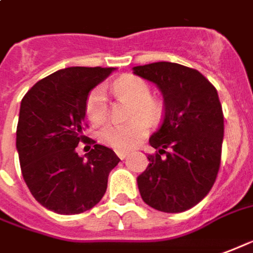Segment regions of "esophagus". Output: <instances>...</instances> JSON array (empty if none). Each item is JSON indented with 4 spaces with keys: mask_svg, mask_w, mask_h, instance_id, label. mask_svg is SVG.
Returning <instances> with one entry per match:
<instances>
[{
    "mask_svg": "<svg viewBox=\"0 0 253 253\" xmlns=\"http://www.w3.org/2000/svg\"><path fill=\"white\" fill-rule=\"evenodd\" d=\"M116 154H117V156H119L120 159H125L129 155L128 152H124V151H116Z\"/></svg>",
    "mask_w": 253,
    "mask_h": 253,
    "instance_id": "esophagus-1",
    "label": "esophagus"
}]
</instances>
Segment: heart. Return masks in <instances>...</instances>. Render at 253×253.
<instances>
[{
	"mask_svg": "<svg viewBox=\"0 0 253 253\" xmlns=\"http://www.w3.org/2000/svg\"><path fill=\"white\" fill-rule=\"evenodd\" d=\"M117 95L133 102L132 119L128 124L110 123L101 130L99 137L104 144L119 151H128L139 144L148 132V122L155 123L160 116V104L151 95V87L144 79L125 75L113 84ZM86 114L93 124L104 123L108 116V101L104 87H95L86 99ZM145 119H143L142 117Z\"/></svg>",
	"mask_w": 253,
	"mask_h": 253,
	"instance_id": "b5f03b06",
	"label": "heart"
}]
</instances>
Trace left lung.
<instances>
[{
	"label": "left lung",
	"instance_id": "left-lung-1",
	"mask_svg": "<svg viewBox=\"0 0 253 253\" xmlns=\"http://www.w3.org/2000/svg\"><path fill=\"white\" fill-rule=\"evenodd\" d=\"M133 74L163 94L162 124L149 137L156 154L137 186L145 204L165 213H180L204 200L221 162L224 116L213 84L194 68L171 62L133 67Z\"/></svg>",
	"mask_w": 253,
	"mask_h": 253
}]
</instances>
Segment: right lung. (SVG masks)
Returning a JSON list of instances; mask_svg holds the SVG:
<instances>
[{
    "label": "right lung",
    "mask_w": 253,
    "mask_h": 253,
    "mask_svg": "<svg viewBox=\"0 0 253 253\" xmlns=\"http://www.w3.org/2000/svg\"><path fill=\"white\" fill-rule=\"evenodd\" d=\"M116 68L67 67L39 81L20 105L16 148L35 200L58 214H79L102 200L109 172L119 165L108 147L88 140L84 159L77 152L84 134L86 99Z\"/></svg>",
    "instance_id": "1"
}]
</instances>
